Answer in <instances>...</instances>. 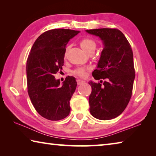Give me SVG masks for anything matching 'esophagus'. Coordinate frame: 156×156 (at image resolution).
Masks as SVG:
<instances>
[{
	"label": "esophagus",
	"mask_w": 156,
	"mask_h": 156,
	"mask_svg": "<svg viewBox=\"0 0 156 156\" xmlns=\"http://www.w3.org/2000/svg\"><path fill=\"white\" fill-rule=\"evenodd\" d=\"M84 83H85V82L82 80H80V79H78V80H77V84H78V85H81V84H84Z\"/></svg>",
	"instance_id": "obj_1"
}]
</instances>
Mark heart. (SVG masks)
Instances as JSON below:
<instances>
[{
  "label": "heart",
  "instance_id": "b5f03b06",
  "mask_svg": "<svg viewBox=\"0 0 156 156\" xmlns=\"http://www.w3.org/2000/svg\"><path fill=\"white\" fill-rule=\"evenodd\" d=\"M80 46L84 51L87 52L92 47H96V43L90 38H83L80 41ZM73 73L80 77H84L86 75V69L82 67L77 68Z\"/></svg>",
  "mask_w": 156,
  "mask_h": 156
}]
</instances>
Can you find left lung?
Wrapping results in <instances>:
<instances>
[{"instance_id":"obj_1","label":"left lung","mask_w":156,"mask_h":156,"mask_svg":"<svg viewBox=\"0 0 156 156\" xmlns=\"http://www.w3.org/2000/svg\"><path fill=\"white\" fill-rule=\"evenodd\" d=\"M98 36L103 43L97 69L92 75L103 84L89 81L91 93L89 103L91 114L97 119L108 120L118 117L131 99L135 79L133 56L130 44L117 29L86 30Z\"/></svg>"}]
</instances>
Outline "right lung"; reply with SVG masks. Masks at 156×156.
<instances>
[{"label":"right lung","mask_w":156,"mask_h":156,"mask_svg":"<svg viewBox=\"0 0 156 156\" xmlns=\"http://www.w3.org/2000/svg\"><path fill=\"white\" fill-rule=\"evenodd\" d=\"M80 32L54 29L42 34L34 42L26 67L28 94L39 114L50 120L64 119L69 114V101L77 83L73 76L62 85L54 74L64 65L66 45Z\"/></svg>","instance_id":"obj_1"}]
</instances>
